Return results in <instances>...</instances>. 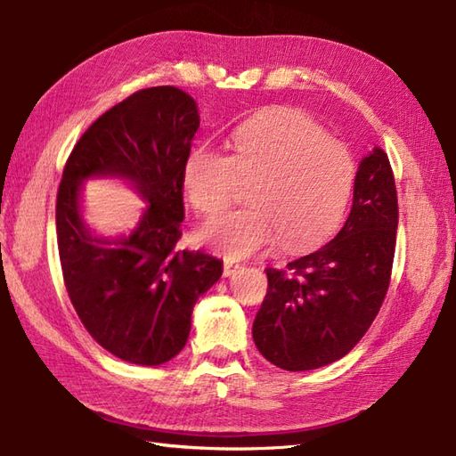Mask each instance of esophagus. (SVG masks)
Returning <instances> with one entry per match:
<instances>
[{
  "label": "esophagus",
  "instance_id": "1",
  "mask_svg": "<svg viewBox=\"0 0 456 456\" xmlns=\"http://www.w3.org/2000/svg\"><path fill=\"white\" fill-rule=\"evenodd\" d=\"M239 268H240L239 265L229 263V260H225V263H223V276H233Z\"/></svg>",
  "mask_w": 456,
  "mask_h": 456
}]
</instances>
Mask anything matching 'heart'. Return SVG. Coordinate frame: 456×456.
Listing matches in <instances>:
<instances>
[{"mask_svg": "<svg viewBox=\"0 0 456 456\" xmlns=\"http://www.w3.org/2000/svg\"><path fill=\"white\" fill-rule=\"evenodd\" d=\"M231 157L191 149L182 167L193 209L213 217L248 186L253 208L201 229V240L227 258H247L282 240L286 250L322 243L341 223L354 186V159L307 113L276 108L245 121L231 137Z\"/></svg>", "mask_w": 456, "mask_h": 456, "instance_id": "1", "label": "heart"}]
</instances>
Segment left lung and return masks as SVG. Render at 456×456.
Returning <instances> with one entry per match:
<instances>
[{
	"mask_svg": "<svg viewBox=\"0 0 456 456\" xmlns=\"http://www.w3.org/2000/svg\"><path fill=\"white\" fill-rule=\"evenodd\" d=\"M398 193L388 154L361 160L353 208L337 237L284 270L266 268L268 292L253 325L266 361L289 372L331 364L361 341L388 292Z\"/></svg>",
	"mask_w": 456,
	"mask_h": 456,
	"instance_id": "8db88e82",
	"label": "left lung"
}]
</instances>
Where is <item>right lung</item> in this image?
<instances>
[{"label":"right lung","mask_w":456,"mask_h":456,"mask_svg":"<svg viewBox=\"0 0 456 456\" xmlns=\"http://www.w3.org/2000/svg\"><path fill=\"white\" fill-rule=\"evenodd\" d=\"M200 127L196 102L174 86L139 90L95 119L66 160L56 239L66 292L95 343L121 361L159 366L188 341L191 309L223 273L219 258L180 250L182 167ZM123 177L150 203L129 238H95L79 211L81 182Z\"/></svg>","instance_id":"1"}]
</instances>
